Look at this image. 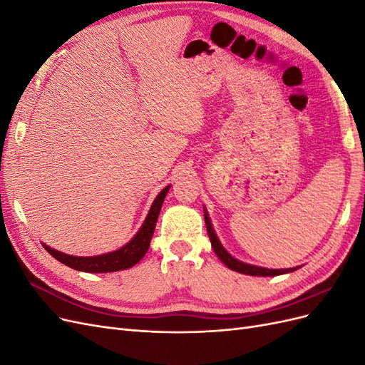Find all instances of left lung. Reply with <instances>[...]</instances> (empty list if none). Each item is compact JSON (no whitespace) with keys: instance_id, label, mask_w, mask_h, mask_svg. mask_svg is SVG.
Returning a JSON list of instances; mask_svg holds the SVG:
<instances>
[{"instance_id":"obj_1","label":"left lung","mask_w":365,"mask_h":365,"mask_svg":"<svg viewBox=\"0 0 365 365\" xmlns=\"http://www.w3.org/2000/svg\"><path fill=\"white\" fill-rule=\"evenodd\" d=\"M204 217H205V225H207V233L210 236V242H212V247L216 252V256L222 260L224 264H227V267L233 271H237L240 274H248V275H259V277H274V275H280V274H286V272H292L295 271L297 268H289V269H268V268H260V267H254V264H248V263H244V262H239L237 259L231 257L230 254L225 251V248L220 245L219 239L216 237V233L215 230L212 227V224H210V219H208V215L204 212Z\"/></svg>"}]
</instances>
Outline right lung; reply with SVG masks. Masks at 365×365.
Returning a JSON list of instances; mask_svg holds the SVG:
<instances>
[{"label": "right lung", "mask_w": 365, "mask_h": 365, "mask_svg": "<svg viewBox=\"0 0 365 365\" xmlns=\"http://www.w3.org/2000/svg\"><path fill=\"white\" fill-rule=\"evenodd\" d=\"M169 189L170 185L163 189L157 196V200L153 201L145 224H143L135 237L132 239L129 244L121 247L117 251L102 254V256H94V257H76V256H68V254H63L56 250H51L47 245H43V248L50 252V256H53L61 263L67 264V267L76 271L114 272V271H121V269H128L130 267H134V264L138 263L149 250L150 239L153 236V230H155V225H157L160 210Z\"/></svg>", "instance_id": "1"}]
</instances>
